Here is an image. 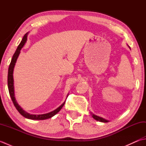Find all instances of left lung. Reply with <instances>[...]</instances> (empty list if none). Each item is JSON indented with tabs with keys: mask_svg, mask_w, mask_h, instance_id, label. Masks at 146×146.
I'll list each match as a JSON object with an SVG mask.
<instances>
[{
	"mask_svg": "<svg viewBox=\"0 0 146 146\" xmlns=\"http://www.w3.org/2000/svg\"><path fill=\"white\" fill-rule=\"evenodd\" d=\"M129 48H130L129 46ZM130 49H131V48H130ZM91 114H92V117L94 118V119H95L96 120H97V121H99V122H109V120L105 119H104V118H102L101 117H99V116L96 115H94V113H91Z\"/></svg>",
	"mask_w": 146,
	"mask_h": 146,
	"instance_id": "left-lung-1",
	"label": "left lung"
}]
</instances>
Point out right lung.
I'll list each match as a JSON object with an SVG mask.
<instances>
[{"instance_id": "right-lung-1", "label": "right lung", "mask_w": 146, "mask_h": 146, "mask_svg": "<svg viewBox=\"0 0 146 146\" xmlns=\"http://www.w3.org/2000/svg\"><path fill=\"white\" fill-rule=\"evenodd\" d=\"M27 35H28V33H27L24 36L23 39L19 44V45L18 46V47L15 51V53L14 54L13 56H12L11 62L10 63V65H9V70H8V76H7V84H8V89H9V94H10L11 98L12 100V102L14 105L15 107L16 108V109L18 110L19 112L25 118H27V119H31V120H45V119H49V118H51L52 117H53L58 112L60 111V110L62 108V107H63V105H64L65 101L64 103L62 104L60 107L57 108L56 109H55L54 110L50 111V112L47 113H44V114H40V115H35V114H30L29 113H27V111L25 110H24L22 107L20 106L18 104L17 102L15 99V93H14V78H13V72H14V68L15 66V63H16L17 58L19 55L21 49L23 48L24 45L25 44V43L27 41ZM68 94L67 95L68 97Z\"/></svg>"}]
</instances>
